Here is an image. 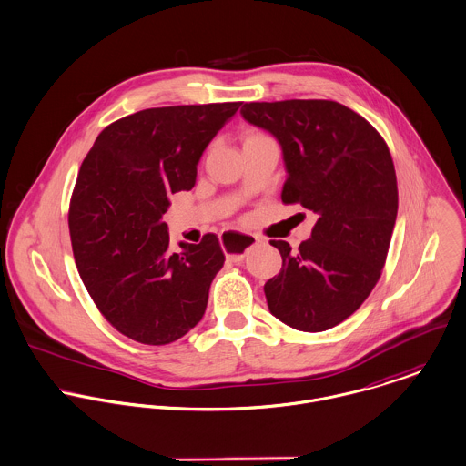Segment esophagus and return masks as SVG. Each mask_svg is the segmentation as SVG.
I'll list each match as a JSON object with an SVG mask.
<instances>
[{"label": "esophagus", "instance_id": "esophagus-1", "mask_svg": "<svg viewBox=\"0 0 466 466\" xmlns=\"http://www.w3.org/2000/svg\"><path fill=\"white\" fill-rule=\"evenodd\" d=\"M219 241L223 248L227 250V259L232 263H241L248 252V248L263 243L261 238L252 234H243L236 230H228L223 236H219Z\"/></svg>", "mask_w": 466, "mask_h": 466}]
</instances>
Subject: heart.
<instances>
[{
  "label": "heart",
  "mask_w": 466,
  "mask_h": 466,
  "mask_svg": "<svg viewBox=\"0 0 466 466\" xmlns=\"http://www.w3.org/2000/svg\"><path fill=\"white\" fill-rule=\"evenodd\" d=\"M261 137H265V135H259V133H248V135L245 137V140H252V138H261Z\"/></svg>",
  "instance_id": "1"
}]
</instances>
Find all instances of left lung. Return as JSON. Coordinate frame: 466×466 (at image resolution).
Listing matches in <instances>:
<instances>
[{"mask_svg":"<svg viewBox=\"0 0 466 466\" xmlns=\"http://www.w3.org/2000/svg\"><path fill=\"white\" fill-rule=\"evenodd\" d=\"M247 122L282 149V203L319 218L297 252L270 241L282 268L267 280L272 315L299 331H326L353 315L381 276L398 214L394 164L385 140L335 100L247 102Z\"/></svg>","mask_w":466,"mask_h":466,"instance_id":"left-lung-1","label":"left lung"}]
</instances>
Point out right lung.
Here are the masks:
<instances>
[{
	"label": "right lung",
	"instance_id": "add662e5",
	"mask_svg": "<svg viewBox=\"0 0 466 466\" xmlns=\"http://www.w3.org/2000/svg\"><path fill=\"white\" fill-rule=\"evenodd\" d=\"M241 102L167 106L127 115L96 137L70 201L76 265L104 319L149 346L182 339L203 317L225 263L216 234L169 250V194L190 190L196 166Z\"/></svg>",
	"mask_w": 466,
	"mask_h": 466
}]
</instances>
